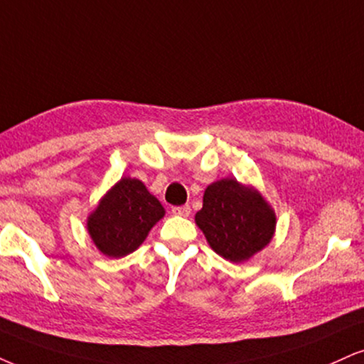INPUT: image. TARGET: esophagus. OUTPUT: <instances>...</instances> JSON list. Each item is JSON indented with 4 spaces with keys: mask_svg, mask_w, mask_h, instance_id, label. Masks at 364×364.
Here are the masks:
<instances>
[{
    "mask_svg": "<svg viewBox=\"0 0 364 364\" xmlns=\"http://www.w3.org/2000/svg\"><path fill=\"white\" fill-rule=\"evenodd\" d=\"M172 213L175 216L187 218L191 214V205H178V208H172Z\"/></svg>",
    "mask_w": 364,
    "mask_h": 364,
    "instance_id": "obj_1",
    "label": "esophagus"
}]
</instances>
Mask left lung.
Instances as JSON below:
<instances>
[{
    "mask_svg": "<svg viewBox=\"0 0 364 364\" xmlns=\"http://www.w3.org/2000/svg\"><path fill=\"white\" fill-rule=\"evenodd\" d=\"M196 224L219 257L243 263L270 245L277 214L253 186L236 178H219L205 187Z\"/></svg>",
    "mask_w": 364,
    "mask_h": 364,
    "instance_id": "obj_1",
    "label": "left lung"
}]
</instances>
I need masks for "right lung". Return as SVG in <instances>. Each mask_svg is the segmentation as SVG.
Returning <instances> with one entry per match:
<instances>
[{"label": "right lung", "instance_id": "1", "mask_svg": "<svg viewBox=\"0 0 364 364\" xmlns=\"http://www.w3.org/2000/svg\"><path fill=\"white\" fill-rule=\"evenodd\" d=\"M165 216L164 205L138 178L121 177L87 216L86 228L105 257L123 258L140 248Z\"/></svg>", "mask_w": 364, "mask_h": 364}]
</instances>
